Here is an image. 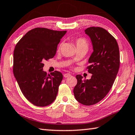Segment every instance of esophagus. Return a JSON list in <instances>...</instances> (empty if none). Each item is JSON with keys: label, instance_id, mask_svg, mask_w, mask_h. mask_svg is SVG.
I'll list each match as a JSON object with an SVG mask.
<instances>
[{"label": "esophagus", "instance_id": "esophagus-1", "mask_svg": "<svg viewBox=\"0 0 135 135\" xmlns=\"http://www.w3.org/2000/svg\"><path fill=\"white\" fill-rule=\"evenodd\" d=\"M70 75H71V74H69V73H65V74H64V77L65 78H67L68 77H70Z\"/></svg>", "mask_w": 135, "mask_h": 135}]
</instances>
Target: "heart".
Masks as SVG:
<instances>
[{
    "instance_id": "b5f03b06",
    "label": "heart",
    "mask_w": 135,
    "mask_h": 135,
    "mask_svg": "<svg viewBox=\"0 0 135 135\" xmlns=\"http://www.w3.org/2000/svg\"><path fill=\"white\" fill-rule=\"evenodd\" d=\"M74 42L75 44L76 47H77V49L83 48H85L88 49V47H89V44H88V42L86 39H85L84 38H77L75 40ZM61 46V44H60L59 47H58V51L60 50Z\"/></svg>"
}]
</instances>
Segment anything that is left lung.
<instances>
[{
  "label": "left lung",
  "mask_w": 135,
  "mask_h": 135,
  "mask_svg": "<svg viewBox=\"0 0 135 135\" xmlns=\"http://www.w3.org/2000/svg\"><path fill=\"white\" fill-rule=\"evenodd\" d=\"M85 33L93 44L87 67L92 76L90 80H83L81 75H76L77 84L73 91L78 102L91 106L104 99L111 89L119 69L120 54L116 39L106 29L90 27Z\"/></svg>",
  "instance_id": "obj_1"
}]
</instances>
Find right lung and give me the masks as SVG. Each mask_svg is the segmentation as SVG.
<instances>
[{
    "instance_id": "right-lung-1",
    "label": "right lung",
    "mask_w": 135,
    "mask_h": 135,
    "mask_svg": "<svg viewBox=\"0 0 135 135\" xmlns=\"http://www.w3.org/2000/svg\"><path fill=\"white\" fill-rule=\"evenodd\" d=\"M67 32L45 28L28 32L13 51V72L26 99L36 106L50 105L57 97L62 73L44 71V61L54 57L58 44Z\"/></svg>"
}]
</instances>
